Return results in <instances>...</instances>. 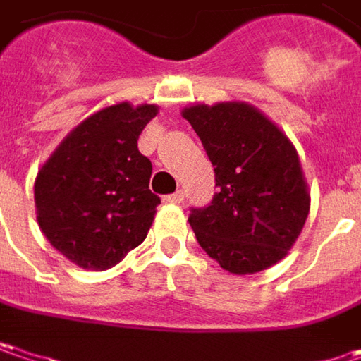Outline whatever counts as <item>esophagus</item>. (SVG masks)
Returning <instances> with one entry per match:
<instances>
[{"label": "esophagus", "instance_id": "obj_1", "mask_svg": "<svg viewBox=\"0 0 361 361\" xmlns=\"http://www.w3.org/2000/svg\"><path fill=\"white\" fill-rule=\"evenodd\" d=\"M165 202H169V204H180V202H183V192L178 190V192H173V194L165 196Z\"/></svg>", "mask_w": 361, "mask_h": 361}]
</instances>
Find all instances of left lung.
<instances>
[{
    "label": "left lung",
    "mask_w": 361,
    "mask_h": 361,
    "mask_svg": "<svg viewBox=\"0 0 361 361\" xmlns=\"http://www.w3.org/2000/svg\"><path fill=\"white\" fill-rule=\"evenodd\" d=\"M214 165L219 192L192 208L200 247L231 274H255L286 257L310 210L298 153L288 137L245 102L196 104L181 112Z\"/></svg>",
    "instance_id": "8db88e82"
}]
</instances>
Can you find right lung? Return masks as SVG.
Segmentation results:
<instances>
[{
	"label": "right lung",
	"instance_id": "add662e5",
	"mask_svg": "<svg viewBox=\"0 0 361 361\" xmlns=\"http://www.w3.org/2000/svg\"><path fill=\"white\" fill-rule=\"evenodd\" d=\"M155 116V104L108 106L77 124L38 171L40 231L75 265L108 269L145 241L161 200L137 140Z\"/></svg>",
	"mask_w": 361,
	"mask_h": 361
}]
</instances>
